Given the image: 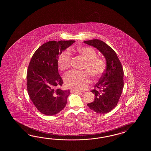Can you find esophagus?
I'll return each instance as SVG.
<instances>
[{"instance_id":"esophagus-1","label":"esophagus","mask_w":151,"mask_h":151,"mask_svg":"<svg viewBox=\"0 0 151 151\" xmlns=\"http://www.w3.org/2000/svg\"><path fill=\"white\" fill-rule=\"evenodd\" d=\"M70 92L71 93H73V92H74V93H79V91L76 90H70Z\"/></svg>"}]
</instances>
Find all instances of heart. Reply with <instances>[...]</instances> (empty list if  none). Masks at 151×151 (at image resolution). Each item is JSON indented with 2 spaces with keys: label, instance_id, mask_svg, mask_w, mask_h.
I'll use <instances>...</instances> for the list:
<instances>
[{
  "label": "heart",
  "instance_id": "b5f03b06",
  "mask_svg": "<svg viewBox=\"0 0 151 151\" xmlns=\"http://www.w3.org/2000/svg\"><path fill=\"white\" fill-rule=\"evenodd\" d=\"M71 51L85 61L82 69L83 71H71L65 76V84L69 88L83 90L90 83V76L94 79L102 76L107 67L106 59L98 56L96 50L91 46H79ZM72 59L71 52L68 49L65 50L58 57V68L61 71H66L71 67Z\"/></svg>",
  "mask_w": 151,
  "mask_h": 151
}]
</instances>
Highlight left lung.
<instances>
[{"label":"left lung","mask_w":151,"mask_h":151,"mask_svg":"<svg viewBox=\"0 0 151 151\" xmlns=\"http://www.w3.org/2000/svg\"><path fill=\"white\" fill-rule=\"evenodd\" d=\"M101 52L106 58L107 67L91 92L95 98L87 106L95 112L106 113L117 105L124 87V71L119 58L112 48L99 39L84 41Z\"/></svg>","instance_id":"1"}]
</instances>
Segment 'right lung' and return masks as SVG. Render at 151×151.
I'll return each mask as SVG.
<instances>
[{"instance_id":"1","label":"right lung","mask_w":151,"mask_h":151,"mask_svg":"<svg viewBox=\"0 0 151 151\" xmlns=\"http://www.w3.org/2000/svg\"><path fill=\"white\" fill-rule=\"evenodd\" d=\"M74 40L50 41L40 46L32 55L27 71V89L37 109L53 116L64 108L70 90H62L63 81L58 73V55Z\"/></svg>"}]
</instances>
